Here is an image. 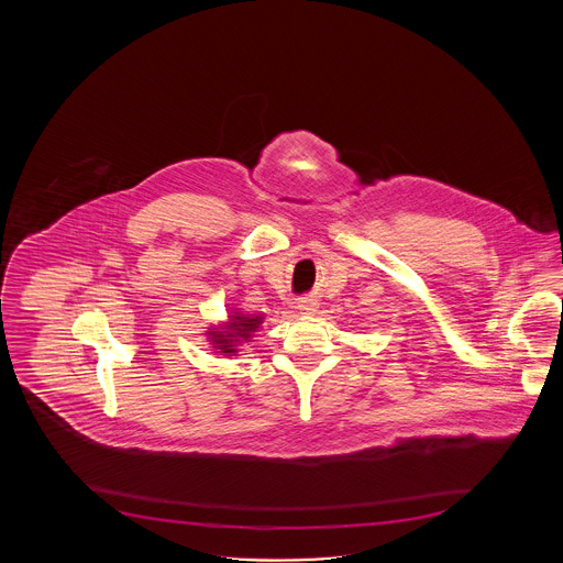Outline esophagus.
I'll list each match as a JSON object with an SVG mask.
<instances>
[{
  "mask_svg": "<svg viewBox=\"0 0 563 563\" xmlns=\"http://www.w3.org/2000/svg\"><path fill=\"white\" fill-rule=\"evenodd\" d=\"M317 308H319V301H317L314 297H301V299L297 301V310H299L301 314H314Z\"/></svg>",
  "mask_w": 563,
  "mask_h": 563,
  "instance_id": "esophagus-1",
  "label": "esophagus"
}]
</instances>
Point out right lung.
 <instances>
[{
	"label": "right lung",
	"instance_id": "add662e5",
	"mask_svg": "<svg viewBox=\"0 0 563 563\" xmlns=\"http://www.w3.org/2000/svg\"><path fill=\"white\" fill-rule=\"evenodd\" d=\"M264 314H244L239 308L228 314V321L217 322L207 329L211 349L223 356H236L244 342H251L253 333L262 327Z\"/></svg>",
	"mask_w": 563,
	"mask_h": 563
}]
</instances>
